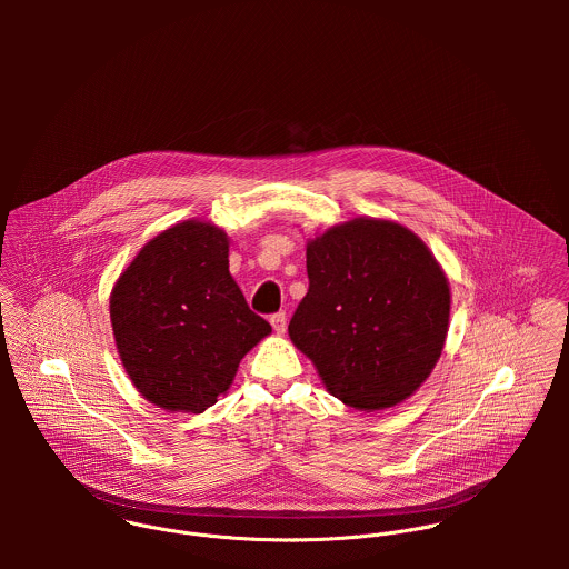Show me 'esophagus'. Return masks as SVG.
Wrapping results in <instances>:
<instances>
[{
    "instance_id": "34e87169",
    "label": "esophagus",
    "mask_w": 569,
    "mask_h": 569,
    "mask_svg": "<svg viewBox=\"0 0 569 569\" xmlns=\"http://www.w3.org/2000/svg\"><path fill=\"white\" fill-rule=\"evenodd\" d=\"M269 322L273 326V330L278 332V335H282L284 330H287V316L280 311V313H273L271 318H269Z\"/></svg>"
}]
</instances>
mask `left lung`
Instances as JSON below:
<instances>
[{"label":"left lung","instance_id":"left-lung-1","mask_svg":"<svg viewBox=\"0 0 569 569\" xmlns=\"http://www.w3.org/2000/svg\"><path fill=\"white\" fill-rule=\"evenodd\" d=\"M309 291L289 337L343 406L379 411L409 399L438 363L449 280L411 230L357 217L307 243Z\"/></svg>","mask_w":569,"mask_h":569}]
</instances>
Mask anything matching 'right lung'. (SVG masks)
Segmentation results:
<instances>
[{"label":"right lung","instance_id":"obj_1","mask_svg":"<svg viewBox=\"0 0 569 569\" xmlns=\"http://www.w3.org/2000/svg\"><path fill=\"white\" fill-rule=\"evenodd\" d=\"M228 256L219 226L190 219L144 244L111 289L120 361L136 390L166 411L214 406L244 355L271 332L249 311Z\"/></svg>","mask_w":569,"mask_h":569}]
</instances>
